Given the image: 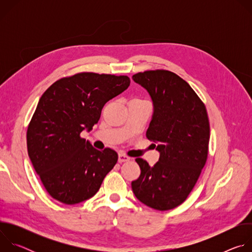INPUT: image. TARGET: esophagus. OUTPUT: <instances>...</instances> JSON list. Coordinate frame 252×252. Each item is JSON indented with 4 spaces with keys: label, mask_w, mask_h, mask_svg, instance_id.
I'll return each mask as SVG.
<instances>
[{
    "label": "esophagus",
    "mask_w": 252,
    "mask_h": 252,
    "mask_svg": "<svg viewBox=\"0 0 252 252\" xmlns=\"http://www.w3.org/2000/svg\"><path fill=\"white\" fill-rule=\"evenodd\" d=\"M130 158L124 155V154H119V162H125V161H127L129 160Z\"/></svg>",
    "instance_id": "34e87169"
}]
</instances>
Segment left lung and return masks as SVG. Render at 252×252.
<instances>
[{
  "label": "left lung",
  "mask_w": 252,
  "mask_h": 252,
  "mask_svg": "<svg viewBox=\"0 0 252 252\" xmlns=\"http://www.w3.org/2000/svg\"><path fill=\"white\" fill-rule=\"evenodd\" d=\"M132 80L152 97L154 114L147 137L158 145L159 158L153 167L142 158L135 159L140 175L131 189L143 204L169 210L188 198L206 162L207 112L191 87L172 71L147 70Z\"/></svg>",
  "instance_id": "1"
}]
</instances>
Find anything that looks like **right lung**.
Wrapping results in <instances>:
<instances>
[{
	"label": "right lung",
	"instance_id": "obj_1",
	"mask_svg": "<svg viewBox=\"0 0 252 252\" xmlns=\"http://www.w3.org/2000/svg\"><path fill=\"white\" fill-rule=\"evenodd\" d=\"M126 76L80 73L54 83L41 96L27 131L28 154L49 194L65 204L94 196L118 161L81 137L97 124L103 105L126 91Z\"/></svg>",
	"mask_w": 252,
	"mask_h": 252
}]
</instances>
